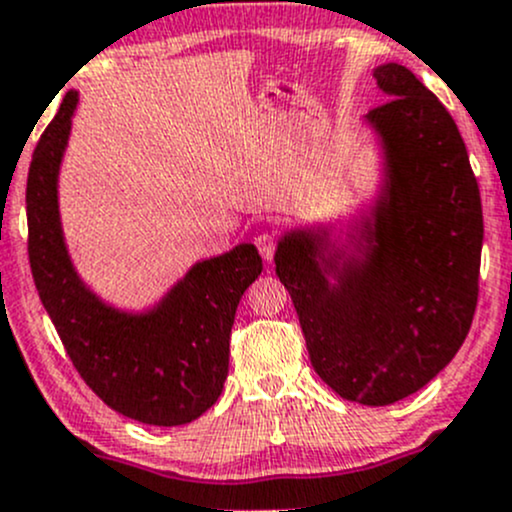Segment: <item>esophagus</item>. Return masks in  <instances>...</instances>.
Listing matches in <instances>:
<instances>
[{
    "label": "esophagus",
    "mask_w": 512,
    "mask_h": 512,
    "mask_svg": "<svg viewBox=\"0 0 512 512\" xmlns=\"http://www.w3.org/2000/svg\"><path fill=\"white\" fill-rule=\"evenodd\" d=\"M255 245L257 250H260V255L265 257L267 262H272V257H275V250H277V232L270 230V227H265V230H260L255 235Z\"/></svg>",
    "instance_id": "esophagus-1"
}]
</instances>
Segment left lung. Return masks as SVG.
Instances as JSON below:
<instances>
[{
	"mask_svg": "<svg viewBox=\"0 0 512 512\" xmlns=\"http://www.w3.org/2000/svg\"><path fill=\"white\" fill-rule=\"evenodd\" d=\"M374 79L386 101L366 123L384 151V188L356 225L359 255L332 250L329 232L309 227L282 237L275 267L324 384L347 401L389 406L423 389L466 342L483 208L446 106L401 64L379 66Z\"/></svg>",
	"mask_w": 512,
	"mask_h": 512,
	"instance_id": "left-lung-1",
	"label": "left lung"
}]
</instances>
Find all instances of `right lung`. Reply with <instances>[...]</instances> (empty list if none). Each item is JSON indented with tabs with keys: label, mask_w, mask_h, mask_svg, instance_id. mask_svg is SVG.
Instances as JSON below:
<instances>
[{
	"label": "right lung",
	"mask_w": 512,
	"mask_h": 512,
	"mask_svg": "<svg viewBox=\"0 0 512 512\" xmlns=\"http://www.w3.org/2000/svg\"><path fill=\"white\" fill-rule=\"evenodd\" d=\"M79 94L69 91L29 165V265L66 354L98 399L151 426H183L223 394L230 329L262 272L255 245L195 262L148 312H123L91 292L71 265L59 218V168Z\"/></svg>",
	"instance_id": "1"
}]
</instances>
